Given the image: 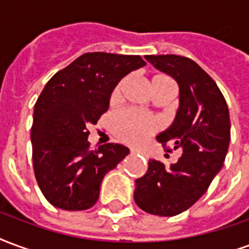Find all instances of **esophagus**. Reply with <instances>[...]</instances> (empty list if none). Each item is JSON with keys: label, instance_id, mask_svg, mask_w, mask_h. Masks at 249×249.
Returning <instances> with one entry per match:
<instances>
[{"label": "esophagus", "instance_id": "1", "mask_svg": "<svg viewBox=\"0 0 249 249\" xmlns=\"http://www.w3.org/2000/svg\"><path fill=\"white\" fill-rule=\"evenodd\" d=\"M131 152H132V154H135V152H139V151H135V150H131Z\"/></svg>", "mask_w": 249, "mask_h": 249}]
</instances>
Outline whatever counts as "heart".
I'll return each instance as SVG.
<instances>
[{
	"label": "heart",
	"instance_id": "b5f03b06",
	"mask_svg": "<svg viewBox=\"0 0 249 249\" xmlns=\"http://www.w3.org/2000/svg\"><path fill=\"white\" fill-rule=\"evenodd\" d=\"M155 78H168L166 75H157ZM123 82H119L112 91L111 98L117 99L122 92ZM111 130L115 137L128 144H139L146 141L147 138L158 130V122L152 118L147 117L142 112L127 108L115 112L111 117Z\"/></svg>",
	"mask_w": 249,
	"mask_h": 249
}]
</instances>
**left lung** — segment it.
Segmentation results:
<instances>
[{
    "mask_svg": "<svg viewBox=\"0 0 249 249\" xmlns=\"http://www.w3.org/2000/svg\"><path fill=\"white\" fill-rule=\"evenodd\" d=\"M146 59L179 85L175 121L157 139L163 147L180 148L182 155L170 167L150 159L146 174L135 180L134 200L147 213L175 216L203 196L223 167L231 138L230 111L220 89L195 61L175 54Z\"/></svg>",
    "mask_w": 249,
    "mask_h": 249,
    "instance_id": "8db88e82",
    "label": "left lung"
}]
</instances>
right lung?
Listing matches in <instances>:
<instances>
[{
    "label": "right lung",
    "mask_w": 249,
    "mask_h": 249,
    "mask_svg": "<svg viewBox=\"0 0 249 249\" xmlns=\"http://www.w3.org/2000/svg\"><path fill=\"white\" fill-rule=\"evenodd\" d=\"M144 65L141 55L86 53L43 87L33 114V167L50 204L83 211L97 203L103 177L130 150L118 143L91 150L87 126L107 111L118 82Z\"/></svg>",
    "instance_id": "1"
}]
</instances>
